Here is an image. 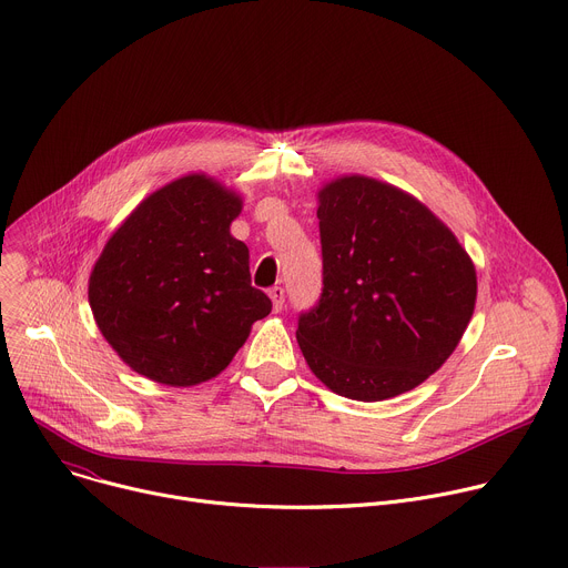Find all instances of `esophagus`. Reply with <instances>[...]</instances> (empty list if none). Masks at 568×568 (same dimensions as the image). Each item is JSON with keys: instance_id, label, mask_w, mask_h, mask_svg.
I'll list each match as a JSON object with an SVG mask.
<instances>
[{"instance_id": "esophagus-1", "label": "esophagus", "mask_w": 568, "mask_h": 568, "mask_svg": "<svg viewBox=\"0 0 568 568\" xmlns=\"http://www.w3.org/2000/svg\"><path fill=\"white\" fill-rule=\"evenodd\" d=\"M270 298H272V305H274V312H281L283 305H285V290L281 285H274L270 290Z\"/></svg>"}]
</instances>
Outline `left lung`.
I'll list each match as a JSON object with an SVG mask.
<instances>
[{"instance_id": "1", "label": "left lung", "mask_w": 568, "mask_h": 568, "mask_svg": "<svg viewBox=\"0 0 568 568\" xmlns=\"http://www.w3.org/2000/svg\"><path fill=\"white\" fill-rule=\"evenodd\" d=\"M323 287L296 342L331 390L379 402L412 390L458 346L476 272L456 235L416 197L351 175L318 191Z\"/></svg>"}]
</instances>
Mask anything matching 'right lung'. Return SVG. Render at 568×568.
I'll return each mask as SVG.
<instances>
[{
    "label": "right lung",
    "instance_id": "1",
    "mask_svg": "<svg viewBox=\"0 0 568 568\" xmlns=\"http://www.w3.org/2000/svg\"><path fill=\"white\" fill-rule=\"evenodd\" d=\"M242 200L206 175L145 197L112 233L90 276L99 331L139 375L195 386L222 373L272 312L250 250L229 233Z\"/></svg>",
    "mask_w": 568,
    "mask_h": 568
}]
</instances>
